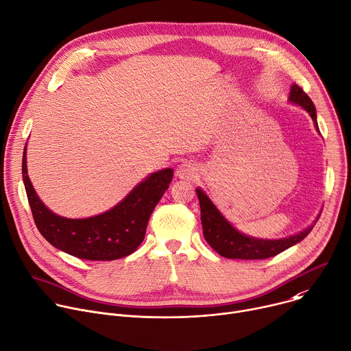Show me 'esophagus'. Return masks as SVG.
Instances as JSON below:
<instances>
[{
    "instance_id": "esophagus-1",
    "label": "esophagus",
    "mask_w": 351,
    "mask_h": 351,
    "mask_svg": "<svg viewBox=\"0 0 351 351\" xmlns=\"http://www.w3.org/2000/svg\"><path fill=\"white\" fill-rule=\"evenodd\" d=\"M199 175V169L195 164L190 162H183L176 169V176L179 179H184V180H195Z\"/></svg>"
}]
</instances>
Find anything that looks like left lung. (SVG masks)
Listing matches in <instances>:
<instances>
[{"mask_svg":"<svg viewBox=\"0 0 351 351\" xmlns=\"http://www.w3.org/2000/svg\"><path fill=\"white\" fill-rule=\"evenodd\" d=\"M290 102L302 106L309 116L312 117L316 130L317 121H316V110L315 105L311 101L308 95L302 90L301 86L294 84L290 90ZM196 193L200 202V213H202V224H203V235L208 245L221 256L228 259H245V261H253V259H267L276 254L281 253L282 250L291 247L293 245L301 242L315 227L316 221L319 219L317 215L316 221L311 227L304 230L302 232L282 238V239H258L252 238L247 235L241 234L237 231L230 222L222 217V214L218 211V208L211 203V200L207 197V195L203 192L200 187L196 189Z\"/></svg>","mask_w":351,"mask_h":351,"instance_id":"obj_1","label":"left lung"}]
</instances>
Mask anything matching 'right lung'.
Listing matches in <instances>:
<instances>
[{
    "label": "right lung",
    "instance_id": "add662e5",
    "mask_svg": "<svg viewBox=\"0 0 351 351\" xmlns=\"http://www.w3.org/2000/svg\"><path fill=\"white\" fill-rule=\"evenodd\" d=\"M171 168L151 173L109 211L81 219L51 213L38 197L26 169V147L22 178L35 224L54 247L85 261H116L132 254L145 237L151 213L172 182Z\"/></svg>",
    "mask_w": 351,
    "mask_h": 351
}]
</instances>
